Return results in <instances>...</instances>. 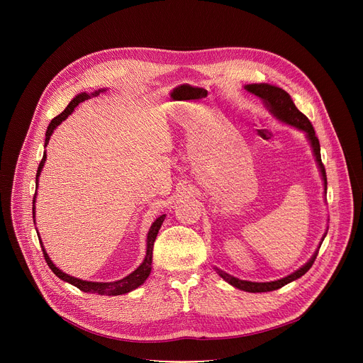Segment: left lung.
I'll return each instance as SVG.
<instances>
[{
  "label": "left lung",
  "mask_w": 363,
  "mask_h": 363,
  "mask_svg": "<svg viewBox=\"0 0 363 363\" xmlns=\"http://www.w3.org/2000/svg\"><path fill=\"white\" fill-rule=\"evenodd\" d=\"M244 89L252 94H255L257 97H260L263 101L266 108L269 109V112L276 118L279 119L280 122H284L290 126H294L297 128L298 130H303L310 142V146H312L313 149V155L316 158V162L319 165V169H320V174H322V179H323V186H325V192L328 189V178H326V171H325V165L322 164V157H320V143H319V139L315 133V129L312 126V123H310V121L296 108V105L293 103L290 94L277 87V86H273V84H269V83H252V84H247L244 86ZM326 237V233L322 238V241L325 240ZM320 248V245H319ZM318 251L313 254V257L310 258V260L303 266L300 267L298 270H296L294 273L289 274L287 277H283L280 280H276V281H266V283H257V281H247V280H240L234 276H230L228 273L220 270L216 267V272L227 281L230 283L231 286L240 289V290H244V291H248V293H263V291H273V290H277L294 280H297L298 277H301L303 274H306L310 267L313 266L316 257H318Z\"/></svg>",
  "instance_id": "obj_1"
}]
</instances>
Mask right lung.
Returning <instances> with one entry per match:
<instances>
[{"mask_svg": "<svg viewBox=\"0 0 363 363\" xmlns=\"http://www.w3.org/2000/svg\"><path fill=\"white\" fill-rule=\"evenodd\" d=\"M100 91H105V89H101V90L99 89V90H96V91L91 93V94H89V93H80V94H77V96L69 103V106H67L59 116H56L53 121L50 122V125H48V128H47V132H45L44 147L48 145L50 136L53 135L55 129H56L63 121H66L69 115H72V112L74 111V108L79 105V103H82V101L90 99V96H97ZM45 158H47V153L44 152V153H43V160H41V162H40V165H38L37 175H35V186H38V177H40L41 169H43V167H44ZM35 195H37V191H35L34 198H33V216H34V213H35V206H34L35 198H37ZM165 217H167L165 214H162L161 217H158L157 220L153 221V224H152L150 228H149L147 238H146V255H145V260L142 262V264H140L135 272H132L129 276H126V277H123L122 280H118V281L99 283V281H86V280L76 279V277H73V276H69V274L63 273L60 269H57V267L53 264V262L50 260L48 254L45 252L44 247L41 245L43 254H44V258H45V262H47L48 267L51 269V272H53V273H55L59 279H62L63 281H67V283L76 286L77 289H80V290L84 291V293H96V294H100V296H119V294H125V293H129V291L138 289V287H139L140 284H143L145 280L149 277L150 270H152L150 266H152L153 242H155V238H157V235H158V231H160V228H161V225H162ZM33 218H34V217H33ZM38 240H40V238H38ZM40 244H41V240H40Z\"/></svg>", "mask_w": 363, "mask_h": 363, "instance_id": "right-lung-1", "label": "right lung"}]
</instances>
